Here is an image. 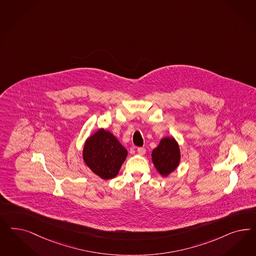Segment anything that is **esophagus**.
<instances>
[{
    "instance_id": "34e87169",
    "label": "esophagus",
    "mask_w": 256,
    "mask_h": 256,
    "mask_svg": "<svg viewBox=\"0 0 256 256\" xmlns=\"http://www.w3.org/2000/svg\"><path fill=\"white\" fill-rule=\"evenodd\" d=\"M138 154H140V156H144V154H146V148H143V147L138 148Z\"/></svg>"
}]
</instances>
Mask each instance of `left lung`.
I'll use <instances>...</instances> for the list:
<instances>
[{"instance_id":"1","label":"left lung","mask_w":256,"mask_h":256,"mask_svg":"<svg viewBox=\"0 0 256 256\" xmlns=\"http://www.w3.org/2000/svg\"><path fill=\"white\" fill-rule=\"evenodd\" d=\"M152 160L157 172L162 176H168L180 164L181 152L174 138H164L152 152Z\"/></svg>"}]
</instances>
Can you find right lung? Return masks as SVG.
Listing matches in <instances>:
<instances>
[{
	"instance_id": "obj_1",
	"label": "right lung",
	"mask_w": 256,
	"mask_h": 256,
	"mask_svg": "<svg viewBox=\"0 0 256 256\" xmlns=\"http://www.w3.org/2000/svg\"><path fill=\"white\" fill-rule=\"evenodd\" d=\"M127 150L113 134L100 128L84 143L82 159L91 170L104 180L116 177L127 157Z\"/></svg>"
}]
</instances>
